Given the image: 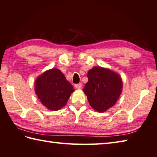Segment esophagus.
<instances>
[{"mask_svg":"<svg viewBox=\"0 0 157 157\" xmlns=\"http://www.w3.org/2000/svg\"><path fill=\"white\" fill-rule=\"evenodd\" d=\"M82 86V84H81V83L75 84V87L76 88H78V89H79V88H81Z\"/></svg>","mask_w":157,"mask_h":157,"instance_id":"1","label":"esophagus"}]
</instances>
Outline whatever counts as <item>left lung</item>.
<instances>
[{
    "label": "left lung",
    "mask_w": 157,
    "mask_h": 157,
    "mask_svg": "<svg viewBox=\"0 0 157 157\" xmlns=\"http://www.w3.org/2000/svg\"><path fill=\"white\" fill-rule=\"evenodd\" d=\"M84 88L90 106L99 113L113 106L120 96L123 83L120 75L110 69L95 67L88 71Z\"/></svg>",
    "instance_id": "obj_1"
}]
</instances>
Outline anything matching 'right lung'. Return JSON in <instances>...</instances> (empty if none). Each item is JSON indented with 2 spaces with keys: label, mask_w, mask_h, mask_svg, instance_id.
<instances>
[{
  "label": "right lung",
  "mask_w": 157,
  "mask_h": 157,
  "mask_svg": "<svg viewBox=\"0 0 157 157\" xmlns=\"http://www.w3.org/2000/svg\"><path fill=\"white\" fill-rule=\"evenodd\" d=\"M74 90L64 74L56 68L45 71L35 82L36 94L41 103L51 110L64 107Z\"/></svg>",
  "instance_id": "right-lung-1"
}]
</instances>
